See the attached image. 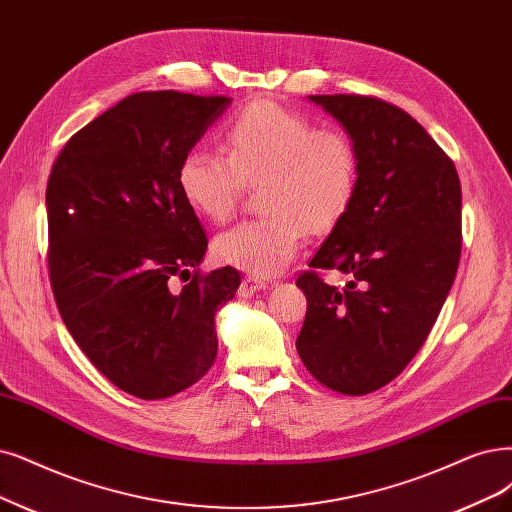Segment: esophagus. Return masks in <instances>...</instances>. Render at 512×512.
<instances>
[{"label":"esophagus","instance_id":"obj_1","mask_svg":"<svg viewBox=\"0 0 512 512\" xmlns=\"http://www.w3.org/2000/svg\"><path fill=\"white\" fill-rule=\"evenodd\" d=\"M268 287V282L266 280H261V278H244L242 282H240V289H238V293L242 295V297H251L253 293H257V291H261V289H266Z\"/></svg>","mask_w":512,"mask_h":512}]
</instances>
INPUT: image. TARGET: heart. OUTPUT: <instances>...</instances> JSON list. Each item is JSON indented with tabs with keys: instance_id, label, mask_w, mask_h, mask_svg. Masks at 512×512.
I'll return each instance as SVG.
<instances>
[{
	"instance_id": "1",
	"label": "heart",
	"mask_w": 512,
	"mask_h": 512,
	"mask_svg": "<svg viewBox=\"0 0 512 512\" xmlns=\"http://www.w3.org/2000/svg\"><path fill=\"white\" fill-rule=\"evenodd\" d=\"M223 156L192 149L179 164L183 200L221 223L234 213L244 183L259 186L268 215L246 219L215 238V255L238 270L270 278L295 259L306 230L323 234L346 217L358 187V149L337 128L272 101L238 111L223 130Z\"/></svg>"
}]
</instances>
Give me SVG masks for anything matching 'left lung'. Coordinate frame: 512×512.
<instances>
[{
  "label": "left lung",
  "instance_id": "1",
  "mask_svg": "<svg viewBox=\"0 0 512 512\" xmlns=\"http://www.w3.org/2000/svg\"><path fill=\"white\" fill-rule=\"evenodd\" d=\"M358 149V187L297 278L308 299L297 352L316 380L361 396L399 375L437 323L462 251L451 158L407 111L363 94H314ZM316 269L347 278L333 288Z\"/></svg>",
  "mask_w": 512,
  "mask_h": 512
}]
</instances>
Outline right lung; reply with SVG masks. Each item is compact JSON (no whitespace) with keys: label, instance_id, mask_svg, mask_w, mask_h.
<instances>
[{"label":"right lung","instance_id":"1","mask_svg":"<svg viewBox=\"0 0 512 512\" xmlns=\"http://www.w3.org/2000/svg\"><path fill=\"white\" fill-rule=\"evenodd\" d=\"M230 103L130 94L75 132L48 179L56 308L90 363L143 401L168 399L213 367L215 314L240 287L230 266L200 274L208 240L177 181Z\"/></svg>","mask_w":512,"mask_h":512}]
</instances>
